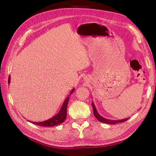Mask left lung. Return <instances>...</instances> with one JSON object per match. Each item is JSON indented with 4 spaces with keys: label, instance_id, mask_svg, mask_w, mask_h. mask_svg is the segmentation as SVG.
Instances as JSON below:
<instances>
[{
    "label": "left lung",
    "instance_id": "8db88e82",
    "mask_svg": "<svg viewBox=\"0 0 156 156\" xmlns=\"http://www.w3.org/2000/svg\"><path fill=\"white\" fill-rule=\"evenodd\" d=\"M92 108H93L94 115L95 116V117L97 118L100 122H105V123L114 125V124H116V123H119V122H122L124 121H126L129 119V118H126V119H120V120H117V121H116V120H110V119H105L104 117H102V116H101L100 115L98 114V112L97 111V108H96L93 102H92Z\"/></svg>",
    "mask_w": 156,
    "mask_h": 156
}]
</instances>
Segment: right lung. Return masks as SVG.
<instances>
[{
    "label": "right lung",
    "instance_id": "obj_1",
    "mask_svg": "<svg viewBox=\"0 0 156 156\" xmlns=\"http://www.w3.org/2000/svg\"><path fill=\"white\" fill-rule=\"evenodd\" d=\"M10 82H11V76H9V80H8L9 84L10 83ZM74 88H73L68 97L66 98V100L64 101V103H63L62 106L60 110H59V111L58 112V113L57 115H55L51 119H49L48 120L41 121V122H34V121H29L31 122L32 123H34L35 125L41 126V127H53V126H55V125L62 123L66 118V115H67V105L68 103L69 97H70V95L72 94V92H74Z\"/></svg>",
    "mask_w": 156,
    "mask_h": 156
}]
</instances>
